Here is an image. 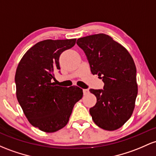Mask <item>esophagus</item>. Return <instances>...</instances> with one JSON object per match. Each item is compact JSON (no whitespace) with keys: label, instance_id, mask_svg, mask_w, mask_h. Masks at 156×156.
I'll list each match as a JSON object with an SVG mask.
<instances>
[{"label":"esophagus","instance_id":"1","mask_svg":"<svg viewBox=\"0 0 156 156\" xmlns=\"http://www.w3.org/2000/svg\"><path fill=\"white\" fill-rule=\"evenodd\" d=\"M83 95H87V94H89L90 91H89L88 90H87V89H85V90H83Z\"/></svg>","mask_w":156,"mask_h":156}]
</instances>
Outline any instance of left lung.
Listing matches in <instances>:
<instances>
[{
	"label": "left lung",
	"mask_w": 156,
	"mask_h": 156,
	"mask_svg": "<svg viewBox=\"0 0 156 156\" xmlns=\"http://www.w3.org/2000/svg\"><path fill=\"white\" fill-rule=\"evenodd\" d=\"M91 73L104 83L103 89L90 91L97 103L90 109L95 124L106 130H115L129 119L138 94L136 67L129 52L105 34L78 38Z\"/></svg>",
	"instance_id": "left-lung-1"
}]
</instances>
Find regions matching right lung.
I'll return each mask as SVG.
<instances>
[{
	"label": "right lung",
	"instance_id": "right-lung-1",
	"mask_svg": "<svg viewBox=\"0 0 156 156\" xmlns=\"http://www.w3.org/2000/svg\"><path fill=\"white\" fill-rule=\"evenodd\" d=\"M75 41H42L31 47L18 64L15 77L17 98L30 124L41 131L53 133L62 129L74 105L83 97L79 87L67 88L52 82L54 72L60 69V55Z\"/></svg>",
	"mask_w": 156,
	"mask_h": 156
}]
</instances>
